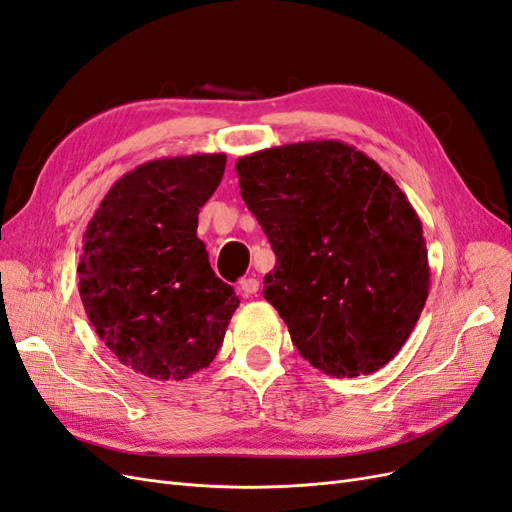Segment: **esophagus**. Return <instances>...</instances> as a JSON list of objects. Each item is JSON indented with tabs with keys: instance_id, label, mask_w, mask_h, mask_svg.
I'll list each match as a JSON object with an SVG mask.
<instances>
[{
	"instance_id": "esophagus-1",
	"label": "esophagus",
	"mask_w": 512,
	"mask_h": 512,
	"mask_svg": "<svg viewBox=\"0 0 512 512\" xmlns=\"http://www.w3.org/2000/svg\"><path fill=\"white\" fill-rule=\"evenodd\" d=\"M260 290V282L256 280V277H245V280H241L239 284V292L243 294V297H252V294H256Z\"/></svg>"
}]
</instances>
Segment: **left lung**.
I'll use <instances>...</instances> for the list:
<instances>
[{"instance_id":"left-lung-1","label":"left lung","mask_w":512,"mask_h":512,"mask_svg":"<svg viewBox=\"0 0 512 512\" xmlns=\"http://www.w3.org/2000/svg\"><path fill=\"white\" fill-rule=\"evenodd\" d=\"M235 168L277 258L262 294L299 354L337 378L384 367L429 294L423 226L406 194L342 141L262 149Z\"/></svg>"}]
</instances>
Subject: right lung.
<instances>
[{"mask_svg": "<svg viewBox=\"0 0 512 512\" xmlns=\"http://www.w3.org/2000/svg\"><path fill=\"white\" fill-rule=\"evenodd\" d=\"M224 153L149 160L102 198L83 235L79 292L117 359L151 380H185L222 348L239 307L196 237Z\"/></svg>", "mask_w": 512, "mask_h": 512, "instance_id": "1", "label": "right lung"}]
</instances>
